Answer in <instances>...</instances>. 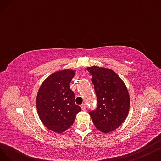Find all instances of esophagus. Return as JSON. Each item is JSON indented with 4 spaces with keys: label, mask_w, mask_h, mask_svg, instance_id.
Returning <instances> with one entry per match:
<instances>
[{
    "label": "esophagus",
    "mask_w": 161,
    "mask_h": 161,
    "mask_svg": "<svg viewBox=\"0 0 161 161\" xmlns=\"http://www.w3.org/2000/svg\"><path fill=\"white\" fill-rule=\"evenodd\" d=\"M81 108L82 110H85V109H86V105L85 104H83L81 105Z\"/></svg>",
    "instance_id": "34e87169"
}]
</instances>
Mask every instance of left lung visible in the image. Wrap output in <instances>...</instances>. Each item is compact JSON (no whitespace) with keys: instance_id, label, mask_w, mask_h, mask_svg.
<instances>
[{"instance_id":"obj_1","label":"left lung","mask_w":161,"mask_h":161,"mask_svg":"<svg viewBox=\"0 0 161 161\" xmlns=\"http://www.w3.org/2000/svg\"><path fill=\"white\" fill-rule=\"evenodd\" d=\"M92 75L97 108L89 115L96 128L107 134L119 128L127 117L130 97L124 81L114 70L104 67L87 68Z\"/></svg>"}]
</instances>
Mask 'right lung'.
Wrapping results in <instances>:
<instances>
[{"label": "right lung", "mask_w": 161, "mask_h": 161, "mask_svg": "<svg viewBox=\"0 0 161 161\" xmlns=\"http://www.w3.org/2000/svg\"><path fill=\"white\" fill-rule=\"evenodd\" d=\"M75 70L64 69L49 75L38 89L36 106L42 123L56 133H62L74 123L81 108L75 105L70 83Z\"/></svg>", "instance_id": "add662e5"}]
</instances>
